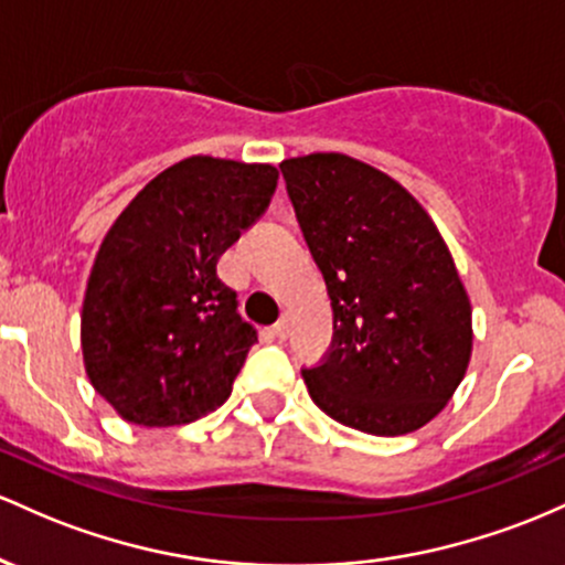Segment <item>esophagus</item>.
I'll use <instances>...</instances> for the list:
<instances>
[{
	"instance_id": "34e87169",
	"label": "esophagus",
	"mask_w": 565,
	"mask_h": 565,
	"mask_svg": "<svg viewBox=\"0 0 565 565\" xmlns=\"http://www.w3.org/2000/svg\"><path fill=\"white\" fill-rule=\"evenodd\" d=\"M288 331H290V315L285 312L280 320L275 322V328H271V333H275V339H285V335H288Z\"/></svg>"
}]
</instances>
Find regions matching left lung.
<instances>
[{"label": "left lung", "instance_id": "left-lung-1", "mask_svg": "<svg viewBox=\"0 0 565 565\" xmlns=\"http://www.w3.org/2000/svg\"><path fill=\"white\" fill-rule=\"evenodd\" d=\"M280 170L333 309L328 354L301 371L309 397L360 433H414L446 408L472 354L451 250L414 194L371 164L328 151Z\"/></svg>", "mask_w": 565, "mask_h": 565}]
</instances>
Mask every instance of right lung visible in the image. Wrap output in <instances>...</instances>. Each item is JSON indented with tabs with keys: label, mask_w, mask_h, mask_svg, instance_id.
<instances>
[{
	"label": "right lung",
	"mask_w": 565,
	"mask_h": 565,
	"mask_svg": "<svg viewBox=\"0 0 565 565\" xmlns=\"http://www.w3.org/2000/svg\"><path fill=\"white\" fill-rule=\"evenodd\" d=\"M277 168L189 157L151 179L95 256L82 303L90 384L141 427L211 414L258 335L215 264L262 218Z\"/></svg>",
	"instance_id": "add662e5"
}]
</instances>
